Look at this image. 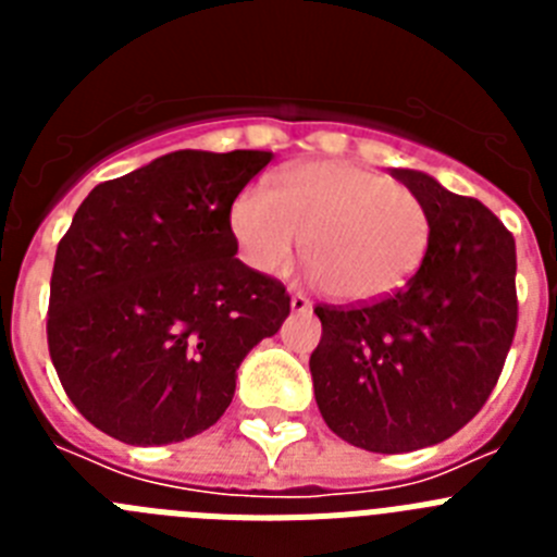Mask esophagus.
<instances>
[{"instance_id": "esophagus-1", "label": "esophagus", "mask_w": 557, "mask_h": 557, "mask_svg": "<svg viewBox=\"0 0 557 557\" xmlns=\"http://www.w3.org/2000/svg\"><path fill=\"white\" fill-rule=\"evenodd\" d=\"M289 309H293L295 314H309L312 312V301H309L307 295L295 293L293 298H289Z\"/></svg>"}]
</instances>
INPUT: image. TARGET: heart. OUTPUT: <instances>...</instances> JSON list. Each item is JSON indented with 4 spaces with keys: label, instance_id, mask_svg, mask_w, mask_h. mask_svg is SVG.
<instances>
[{
    "label": "heart",
    "instance_id": "obj_1",
    "mask_svg": "<svg viewBox=\"0 0 557 557\" xmlns=\"http://www.w3.org/2000/svg\"><path fill=\"white\" fill-rule=\"evenodd\" d=\"M228 223L243 259L259 273H284L307 245L312 278L346 304L398 293L430 248L424 203L351 161L284 166L273 189L248 186L236 195Z\"/></svg>",
    "mask_w": 557,
    "mask_h": 557
}]
</instances>
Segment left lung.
Wrapping results in <instances>:
<instances>
[{"instance_id": "1", "label": "left lung", "mask_w": 557, "mask_h": 557, "mask_svg": "<svg viewBox=\"0 0 557 557\" xmlns=\"http://www.w3.org/2000/svg\"><path fill=\"white\" fill-rule=\"evenodd\" d=\"M430 214L410 282L357 309L318 307L314 401L334 435L398 455L435 446L488 401L516 332V243L480 200L396 166Z\"/></svg>"}]
</instances>
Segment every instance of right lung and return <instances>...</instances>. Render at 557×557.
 <instances>
[{"instance_id": "obj_1", "label": "right lung", "mask_w": 557, "mask_h": 557, "mask_svg": "<svg viewBox=\"0 0 557 557\" xmlns=\"http://www.w3.org/2000/svg\"><path fill=\"white\" fill-rule=\"evenodd\" d=\"M273 159L175 150L88 191L58 245L49 357L72 405L131 446L218 424L289 295L236 259L231 203Z\"/></svg>"}]
</instances>
